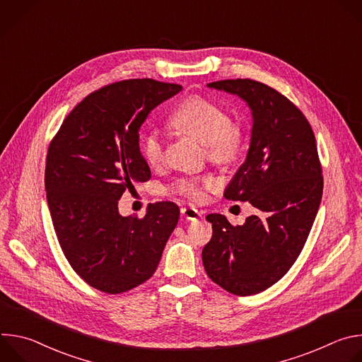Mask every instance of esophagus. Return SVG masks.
I'll return each mask as SVG.
<instances>
[{
    "label": "esophagus",
    "instance_id": "34e87169",
    "mask_svg": "<svg viewBox=\"0 0 362 362\" xmlns=\"http://www.w3.org/2000/svg\"><path fill=\"white\" fill-rule=\"evenodd\" d=\"M180 212H182V216L185 219H187V221H196V219H199L202 216V212H199L197 209L192 208V206H187V208H182Z\"/></svg>",
    "mask_w": 362,
    "mask_h": 362
}]
</instances>
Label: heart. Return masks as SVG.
Returning a JSON list of instances; mask_svg holds the SVG:
<instances>
[{
  "label": "heart",
  "mask_w": 362,
  "mask_h": 362,
  "mask_svg": "<svg viewBox=\"0 0 362 362\" xmlns=\"http://www.w3.org/2000/svg\"><path fill=\"white\" fill-rule=\"evenodd\" d=\"M170 124L204 144L208 156L218 163L233 162L243 148V132L230 123L228 113L215 103L194 97L186 100L172 115ZM141 154L150 166H159L165 159V137L158 129L148 130L141 139ZM215 186L214 177L183 179L177 190L189 197L199 199L203 189Z\"/></svg>",
  "instance_id": "heart-1"
}]
</instances>
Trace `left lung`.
I'll list each match as a JSON object with an SVG mask.
<instances>
[{
    "instance_id": "left-lung-1",
    "label": "left lung",
    "mask_w": 362,
    "mask_h": 362,
    "mask_svg": "<svg viewBox=\"0 0 362 362\" xmlns=\"http://www.w3.org/2000/svg\"><path fill=\"white\" fill-rule=\"evenodd\" d=\"M208 87L238 95L250 110L246 159L223 196L247 200L256 215L239 226L223 215L206 216L214 233L202 261L228 292L255 295L289 271L314 225L324 187L315 136L300 110L264 83L236 78Z\"/></svg>"
}]
</instances>
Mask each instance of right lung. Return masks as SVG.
I'll return each mask as SVG.
<instances>
[{
    "label": "right lung",
    "instance_id": "add662e5",
    "mask_svg": "<svg viewBox=\"0 0 362 362\" xmlns=\"http://www.w3.org/2000/svg\"><path fill=\"white\" fill-rule=\"evenodd\" d=\"M180 90L151 78L103 87L71 110L48 147L45 193L60 246L76 274L101 292L150 279L177 225L172 202L150 204L137 219L119 214V200L150 177L139 146L143 122Z\"/></svg>",
    "mask_w": 362,
    "mask_h": 362
}]
</instances>
